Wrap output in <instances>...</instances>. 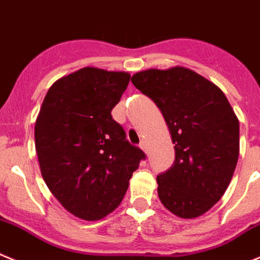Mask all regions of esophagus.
I'll return each instance as SVG.
<instances>
[{
	"instance_id": "obj_1",
	"label": "esophagus",
	"mask_w": 260,
	"mask_h": 260,
	"mask_svg": "<svg viewBox=\"0 0 260 260\" xmlns=\"http://www.w3.org/2000/svg\"><path fill=\"white\" fill-rule=\"evenodd\" d=\"M139 147H140V149L143 150V152H144V153H148V145H147V143H145V142H142V143H140Z\"/></svg>"
}]
</instances>
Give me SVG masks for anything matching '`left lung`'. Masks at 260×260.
Instances as JSON below:
<instances>
[{"instance_id":"1","label":"left lung","mask_w":260,"mask_h":260,"mask_svg":"<svg viewBox=\"0 0 260 260\" xmlns=\"http://www.w3.org/2000/svg\"><path fill=\"white\" fill-rule=\"evenodd\" d=\"M135 88L157 105L175 144V162L157 177L158 197L180 218H197L231 182L240 152L239 120L223 91L184 66L134 74Z\"/></svg>"}]
</instances>
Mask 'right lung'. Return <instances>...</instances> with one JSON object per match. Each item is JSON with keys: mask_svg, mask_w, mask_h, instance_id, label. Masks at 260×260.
<instances>
[{"mask_svg": "<svg viewBox=\"0 0 260 260\" xmlns=\"http://www.w3.org/2000/svg\"><path fill=\"white\" fill-rule=\"evenodd\" d=\"M128 81L125 71L86 66L54 81L42 103L34 127L42 177L78 218L115 211L145 158L111 116Z\"/></svg>", "mask_w": 260, "mask_h": 260, "instance_id": "obj_1", "label": "right lung"}]
</instances>
